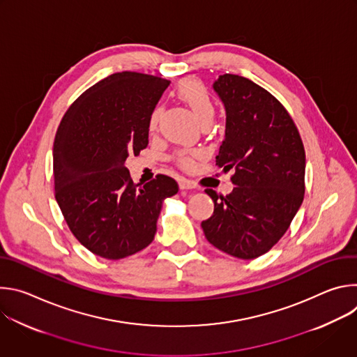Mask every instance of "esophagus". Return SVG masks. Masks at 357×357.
<instances>
[{"instance_id": "obj_1", "label": "esophagus", "mask_w": 357, "mask_h": 357, "mask_svg": "<svg viewBox=\"0 0 357 357\" xmlns=\"http://www.w3.org/2000/svg\"><path fill=\"white\" fill-rule=\"evenodd\" d=\"M179 188H181L182 190H185V189H193L195 185H193V182H190V181H188V179H181V181H179Z\"/></svg>"}]
</instances>
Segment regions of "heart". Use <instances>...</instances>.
I'll use <instances>...</instances> for the list:
<instances>
[{
    "label": "heart",
    "mask_w": 357,
    "mask_h": 357,
    "mask_svg": "<svg viewBox=\"0 0 357 357\" xmlns=\"http://www.w3.org/2000/svg\"><path fill=\"white\" fill-rule=\"evenodd\" d=\"M176 93H178L179 98L183 100L185 103L192 109V112H193L195 117L199 120V123H203L206 120H213V116H215L213 101H212L209 93L206 91L205 86L202 84V82H199L195 77H186L178 84ZM161 113H162L161 106H157L154 110L151 112L149 121H148L149 130H154L157 127ZM199 155H200V152H197V151L181 152V154L178 155V162L185 169H192L196 164L195 160Z\"/></svg>",
    "instance_id": "obj_1"
}]
</instances>
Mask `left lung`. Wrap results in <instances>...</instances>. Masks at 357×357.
<instances>
[{"mask_svg":"<svg viewBox=\"0 0 357 357\" xmlns=\"http://www.w3.org/2000/svg\"><path fill=\"white\" fill-rule=\"evenodd\" d=\"M213 90L226 110L225 139L216 165L233 171L234 189L219 196L202 222L208 241L233 257L266 254L288 230L305 193V149L280 101L237 75H220Z\"/></svg>","mask_w":357,"mask_h":357,"instance_id":"8db88e82","label":"left lung"}]
</instances>
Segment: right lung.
<instances>
[{"label":"right lung","instance_id":"1","mask_svg":"<svg viewBox=\"0 0 357 357\" xmlns=\"http://www.w3.org/2000/svg\"><path fill=\"white\" fill-rule=\"evenodd\" d=\"M169 86L121 72L87 89L63 116L54 142L55 197L75 237L96 256L120 260L154 240L162 202L178 193L167 175L135 185L128 154L148 145L149 114Z\"/></svg>","mask_w":357,"mask_h":357}]
</instances>
